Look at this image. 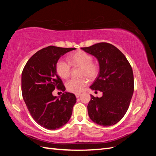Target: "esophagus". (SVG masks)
Wrapping results in <instances>:
<instances>
[{
    "label": "esophagus",
    "instance_id": "obj_1",
    "mask_svg": "<svg viewBox=\"0 0 156 156\" xmlns=\"http://www.w3.org/2000/svg\"><path fill=\"white\" fill-rule=\"evenodd\" d=\"M75 95H76V98H79V97H80V96H81V94H80V93H76Z\"/></svg>",
    "mask_w": 156,
    "mask_h": 156
}]
</instances>
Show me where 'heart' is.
<instances>
[{
  "instance_id": "obj_1",
  "label": "heart",
  "mask_w": 156,
  "mask_h": 156,
  "mask_svg": "<svg viewBox=\"0 0 156 156\" xmlns=\"http://www.w3.org/2000/svg\"><path fill=\"white\" fill-rule=\"evenodd\" d=\"M69 61L72 66L81 67V76H87L89 79H94L97 77L99 72L98 66L92 63V57L84 51H78L71 54ZM56 72L62 78L66 79L69 77L71 72V66L68 62L59 59L56 63ZM87 78L71 79L66 83L67 90L73 93H79L83 90L87 85Z\"/></svg>"
}]
</instances>
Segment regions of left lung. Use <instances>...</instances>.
I'll list each match as a JSON object with an SVG mask.
<instances>
[{
    "instance_id": "obj_1",
    "label": "left lung",
    "mask_w": 156,
    "mask_h": 156,
    "mask_svg": "<svg viewBox=\"0 0 156 156\" xmlns=\"http://www.w3.org/2000/svg\"><path fill=\"white\" fill-rule=\"evenodd\" d=\"M81 49L97 59L99 73L90 88L102 92L101 98L90 94L87 106L89 117L103 127L113 125L124 117L133 94L131 66L124 54L108 43Z\"/></svg>"
}]
</instances>
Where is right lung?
Here are the masks:
<instances>
[{
    "label": "right lung",
    "instance_id": "1",
    "mask_svg": "<svg viewBox=\"0 0 156 156\" xmlns=\"http://www.w3.org/2000/svg\"><path fill=\"white\" fill-rule=\"evenodd\" d=\"M75 49L43 48L31 56L22 72L21 90L25 105L35 122L49 130L67 123L76 102L75 95L70 92H65L58 98L52 94L55 87L66 90L57 74L56 63L61 56Z\"/></svg>",
    "mask_w": 156,
    "mask_h": 156
}]
</instances>
